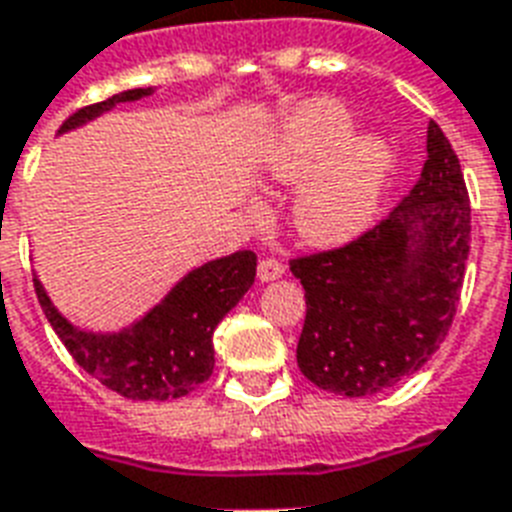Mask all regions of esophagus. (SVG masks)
<instances>
[{"instance_id":"34e87169","label":"esophagus","mask_w":512,"mask_h":512,"mask_svg":"<svg viewBox=\"0 0 512 512\" xmlns=\"http://www.w3.org/2000/svg\"><path fill=\"white\" fill-rule=\"evenodd\" d=\"M284 263H278L276 257H265V260H260V265H257V278L260 281H276V278L284 276Z\"/></svg>"}]
</instances>
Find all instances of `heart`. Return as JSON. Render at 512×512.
Instances as JSON below:
<instances>
[{"label":"heart","mask_w":512,"mask_h":512,"mask_svg":"<svg viewBox=\"0 0 512 512\" xmlns=\"http://www.w3.org/2000/svg\"><path fill=\"white\" fill-rule=\"evenodd\" d=\"M352 134L355 123L336 102H310L286 120L268 155L278 184L308 181L294 202V226L318 247L365 231L392 176V147L376 134Z\"/></svg>","instance_id":"b5f03b06"}]
</instances>
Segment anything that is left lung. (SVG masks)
Returning a JSON list of instances; mask_svg holds the SVG:
<instances>
[{
  "instance_id": "left-lung-1",
  "label": "left lung",
  "mask_w": 512,
  "mask_h": 512,
  "mask_svg": "<svg viewBox=\"0 0 512 512\" xmlns=\"http://www.w3.org/2000/svg\"><path fill=\"white\" fill-rule=\"evenodd\" d=\"M407 197L355 242L292 260L307 315L297 365L344 397L384 392L429 363L450 331L471 249L460 160L434 120Z\"/></svg>"
}]
</instances>
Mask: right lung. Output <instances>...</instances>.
<instances>
[{
  "label": "right lung",
  "mask_w": 512,
  "mask_h": 512,
  "mask_svg": "<svg viewBox=\"0 0 512 512\" xmlns=\"http://www.w3.org/2000/svg\"><path fill=\"white\" fill-rule=\"evenodd\" d=\"M152 91V86L128 89L112 94L105 102L83 107L62 123L60 134L99 118L120 102L149 97ZM255 270L257 255L249 249L210 260L189 270L139 321L107 334L73 326L52 305L36 276L33 289L54 334L83 371L126 400L165 402L194 392L213 376L215 328L255 284Z\"/></svg>",
  "instance_id": "obj_1"
}]
</instances>
